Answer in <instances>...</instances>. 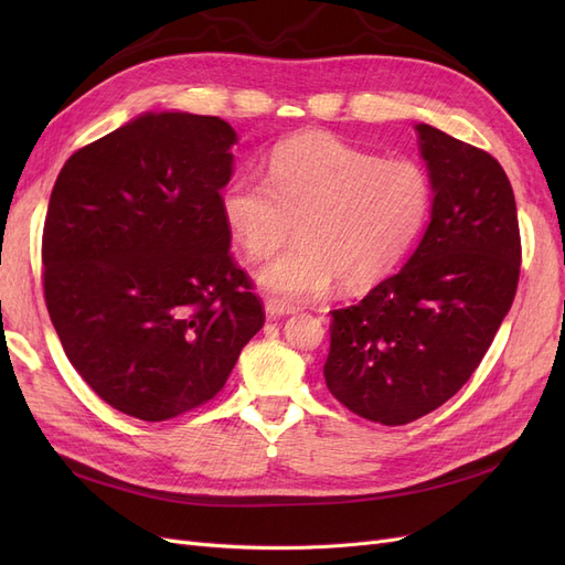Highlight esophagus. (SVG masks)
<instances>
[{"mask_svg": "<svg viewBox=\"0 0 565 565\" xmlns=\"http://www.w3.org/2000/svg\"><path fill=\"white\" fill-rule=\"evenodd\" d=\"M297 309L292 303H285L282 299H276V297H270L268 301H266V313H268V318H282V316H289V313H295Z\"/></svg>", "mask_w": 565, "mask_h": 565, "instance_id": "1", "label": "esophagus"}]
</instances>
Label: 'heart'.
Segmentation results:
<instances>
[{"mask_svg":"<svg viewBox=\"0 0 565 565\" xmlns=\"http://www.w3.org/2000/svg\"><path fill=\"white\" fill-rule=\"evenodd\" d=\"M429 172L409 158H382L324 131L273 146L266 181L235 177L221 212L256 262L262 285L285 303L311 301L332 285L358 292L384 280L415 245L431 212Z\"/></svg>","mask_w":565,"mask_h":565,"instance_id":"heart-1","label":"heart"}]
</instances>
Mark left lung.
Wrapping results in <instances>:
<instances>
[{"label": "left lung", "mask_w": 565, "mask_h": 565, "mask_svg": "<svg viewBox=\"0 0 565 565\" xmlns=\"http://www.w3.org/2000/svg\"><path fill=\"white\" fill-rule=\"evenodd\" d=\"M431 224L405 268L332 311L324 382L358 417L401 426L469 382L516 295V200L490 152L417 125Z\"/></svg>", "instance_id": "1"}]
</instances>
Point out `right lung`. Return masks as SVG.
<instances>
[{
  "mask_svg": "<svg viewBox=\"0 0 565 565\" xmlns=\"http://www.w3.org/2000/svg\"><path fill=\"white\" fill-rule=\"evenodd\" d=\"M233 143L221 117L148 113L73 152L51 191L49 318L82 380L129 417L212 401L266 320L221 212Z\"/></svg>",
  "mask_w": 565,
  "mask_h": 565,
  "instance_id": "obj_1",
  "label": "right lung"
}]
</instances>
